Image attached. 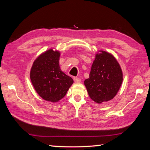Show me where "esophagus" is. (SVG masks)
<instances>
[{
    "label": "esophagus",
    "instance_id": "esophagus-1",
    "mask_svg": "<svg viewBox=\"0 0 150 150\" xmlns=\"http://www.w3.org/2000/svg\"><path fill=\"white\" fill-rule=\"evenodd\" d=\"M74 79L75 83H81V79L79 78V77H74V79Z\"/></svg>",
    "mask_w": 150,
    "mask_h": 150
}]
</instances>
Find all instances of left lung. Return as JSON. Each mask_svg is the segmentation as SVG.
<instances>
[{"instance_id": "left-lung-1", "label": "left lung", "mask_w": 150, "mask_h": 150, "mask_svg": "<svg viewBox=\"0 0 150 150\" xmlns=\"http://www.w3.org/2000/svg\"><path fill=\"white\" fill-rule=\"evenodd\" d=\"M122 81V71L116 58L100 50L95 55L89 77L85 80L84 84L91 99L100 104L115 97Z\"/></svg>"}]
</instances>
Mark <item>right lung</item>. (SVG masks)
Masks as SVG:
<instances>
[{"label": "right lung", "mask_w": 150, "mask_h": 150, "mask_svg": "<svg viewBox=\"0 0 150 150\" xmlns=\"http://www.w3.org/2000/svg\"><path fill=\"white\" fill-rule=\"evenodd\" d=\"M60 52L50 49L38 57L30 70V79L37 93L45 100L56 103L65 96L73 83L59 67Z\"/></svg>", "instance_id": "obj_1"}]
</instances>
